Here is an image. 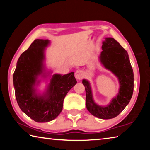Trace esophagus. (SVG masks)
<instances>
[{"mask_svg":"<svg viewBox=\"0 0 150 150\" xmlns=\"http://www.w3.org/2000/svg\"><path fill=\"white\" fill-rule=\"evenodd\" d=\"M75 77L76 79H77L81 80V79H82L83 77H84V73H83L82 71L78 70L75 73Z\"/></svg>","mask_w":150,"mask_h":150,"instance_id":"34e87169","label":"esophagus"}]
</instances>
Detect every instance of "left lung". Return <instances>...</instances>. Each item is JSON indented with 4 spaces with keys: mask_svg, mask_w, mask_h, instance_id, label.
Masks as SVG:
<instances>
[{
    "mask_svg": "<svg viewBox=\"0 0 150 150\" xmlns=\"http://www.w3.org/2000/svg\"><path fill=\"white\" fill-rule=\"evenodd\" d=\"M99 60L105 69L111 71L119 81L118 93L106 106H100L93 99L89 81L83 79L86 92V106L89 112L100 119L115 118L130 103L134 91V73L128 52L112 38L103 42Z\"/></svg>",
    "mask_w": 150,
    "mask_h": 150,
    "instance_id": "8db88e82",
    "label": "left lung"
}]
</instances>
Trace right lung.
<instances>
[{"instance_id":"right-lung-1","label":"right lung","mask_w":150,"mask_h":150,"mask_svg":"<svg viewBox=\"0 0 150 150\" xmlns=\"http://www.w3.org/2000/svg\"><path fill=\"white\" fill-rule=\"evenodd\" d=\"M48 40H35L18 59L13 75L15 96L22 111L37 122H47L57 117L65 95L77 83L74 72L54 74L45 71V47ZM52 77L43 94L37 93L39 76Z\"/></svg>"}]
</instances>
